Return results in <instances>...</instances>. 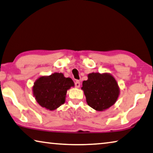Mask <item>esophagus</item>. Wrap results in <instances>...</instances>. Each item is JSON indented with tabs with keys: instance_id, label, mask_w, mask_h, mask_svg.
Listing matches in <instances>:
<instances>
[{
	"instance_id": "esophagus-1",
	"label": "esophagus",
	"mask_w": 153,
	"mask_h": 153,
	"mask_svg": "<svg viewBox=\"0 0 153 153\" xmlns=\"http://www.w3.org/2000/svg\"><path fill=\"white\" fill-rule=\"evenodd\" d=\"M75 86H76V87H77V88H79V87L80 86V82H79V80H77L75 82Z\"/></svg>"
}]
</instances>
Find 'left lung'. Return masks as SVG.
Returning a JSON list of instances; mask_svg holds the SVG:
<instances>
[{
	"label": "left lung",
	"instance_id": "obj_1",
	"mask_svg": "<svg viewBox=\"0 0 153 153\" xmlns=\"http://www.w3.org/2000/svg\"><path fill=\"white\" fill-rule=\"evenodd\" d=\"M86 102L97 111H103L114 105L119 94L118 84L114 77L108 74L92 73L88 79L82 83Z\"/></svg>",
	"mask_w": 153,
	"mask_h": 153
}]
</instances>
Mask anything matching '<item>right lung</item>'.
<instances>
[{
	"label": "right lung",
	"mask_w": 153,
	"mask_h": 153,
	"mask_svg": "<svg viewBox=\"0 0 153 153\" xmlns=\"http://www.w3.org/2000/svg\"><path fill=\"white\" fill-rule=\"evenodd\" d=\"M74 86L71 78L65 77L61 73H54L39 77L34 84L33 94L41 106L54 110L65 103L67 91Z\"/></svg>",
	"instance_id": "add662e5"
}]
</instances>
